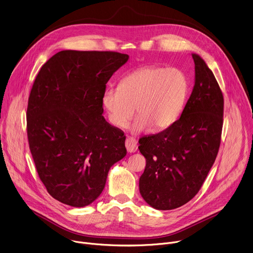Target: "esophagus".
Instances as JSON below:
<instances>
[{"mask_svg": "<svg viewBox=\"0 0 253 253\" xmlns=\"http://www.w3.org/2000/svg\"><path fill=\"white\" fill-rule=\"evenodd\" d=\"M125 146H126V149L128 152L130 153H133V152H136L137 151V141L132 138V137H127L126 139V142H125Z\"/></svg>", "mask_w": 253, "mask_h": 253, "instance_id": "34e87169", "label": "esophagus"}]
</instances>
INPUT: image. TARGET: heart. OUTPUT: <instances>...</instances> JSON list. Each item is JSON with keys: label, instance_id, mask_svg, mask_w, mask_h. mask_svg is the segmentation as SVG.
I'll use <instances>...</instances> for the list:
<instances>
[{"label": "heart", "instance_id": "1", "mask_svg": "<svg viewBox=\"0 0 253 253\" xmlns=\"http://www.w3.org/2000/svg\"><path fill=\"white\" fill-rule=\"evenodd\" d=\"M189 92V81L177 68L147 66L130 72L118 89L103 92L102 105L110 123L125 128L134 112L138 115L130 129L138 133L148 129L163 130L181 114Z\"/></svg>", "mask_w": 253, "mask_h": 253}]
</instances>
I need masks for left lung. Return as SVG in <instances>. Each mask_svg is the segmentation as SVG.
I'll list each match as a JSON object with an SVG mask.
<instances>
[{
	"label": "left lung",
	"mask_w": 253,
	"mask_h": 253,
	"mask_svg": "<svg viewBox=\"0 0 253 253\" xmlns=\"http://www.w3.org/2000/svg\"><path fill=\"white\" fill-rule=\"evenodd\" d=\"M192 58L194 87L181 116L162 132L139 139L146 159L140 194L158 210L182 206L197 194L220 146L223 95L204 60L194 53Z\"/></svg>",
	"instance_id": "obj_1"
}]
</instances>
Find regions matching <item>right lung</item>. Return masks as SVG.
Listing matches in <instances>:
<instances>
[{
    "instance_id": "obj_1",
    "label": "right lung",
    "mask_w": 253,
    "mask_h": 253,
    "mask_svg": "<svg viewBox=\"0 0 253 253\" xmlns=\"http://www.w3.org/2000/svg\"><path fill=\"white\" fill-rule=\"evenodd\" d=\"M128 59L117 52L65 50L36 77L27 109L29 146L47 191L64 204L95 201L110 168L127 153L124 132L103 116L102 95Z\"/></svg>"
}]
</instances>
